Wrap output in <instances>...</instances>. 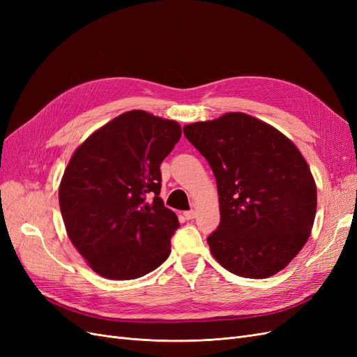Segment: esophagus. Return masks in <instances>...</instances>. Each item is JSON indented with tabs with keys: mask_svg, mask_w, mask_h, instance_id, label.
Listing matches in <instances>:
<instances>
[{
	"mask_svg": "<svg viewBox=\"0 0 357 357\" xmlns=\"http://www.w3.org/2000/svg\"><path fill=\"white\" fill-rule=\"evenodd\" d=\"M195 215H197V211H195V210H189V211H185V218H186V220H192V219H195Z\"/></svg>",
	"mask_w": 357,
	"mask_h": 357,
	"instance_id": "34e87169",
	"label": "esophagus"
}]
</instances>
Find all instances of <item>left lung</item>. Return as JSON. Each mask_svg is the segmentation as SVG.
<instances>
[{
	"label": "left lung",
	"mask_w": 357,
	"mask_h": 357,
	"mask_svg": "<svg viewBox=\"0 0 357 357\" xmlns=\"http://www.w3.org/2000/svg\"><path fill=\"white\" fill-rule=\"evenodd\" d=\"M218 183L220 223L207 243L229 273L271 277L307 243L317 189L304 156L275 128L244 113L183 128Z\"/></svg>",
	"instance_id": "obj_1"
}]
</instances>
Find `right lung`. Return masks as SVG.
Returning a JSON list of instances; mask_svg holds the SVG:
<instances>
[{
  "label": "right lung",
  "instance_id": "add662e5",
  "mask_svg": "<svg viewBox=\"0 0 357 357\" xmlns=\"http://www.w3.org/2000/svg\"><path fill=\"white\" fill-rule=\"evenodd\" d=\"M180 137L177 122L132 110L74 152L59 207L71 243L95 273L134 280L167 261L180 223L159 198L160 164Z\"/></svg>",
  "mask_w": 357,
  "mask_h": 357
}]
</instances>
